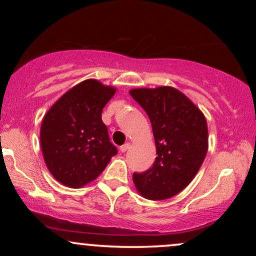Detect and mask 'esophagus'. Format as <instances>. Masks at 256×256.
Masks as SVG:
<instances>
[{
    "mask_svg": "<svg viewBox=\"0 0 256 256\" xmlns=\"http://www.w3.org/2000/svg\"><path fill=\"white\" fill-rule=\"evenodd\" d=\"M128 148H130V143H125L124 146H120V152H125L126 150H128Z\"/></svg>",
    "mask_w": 256,
    "mask_h": 256,
    "instance_id": "obj_1",
    "label": "esophagus"
}]
</instances>
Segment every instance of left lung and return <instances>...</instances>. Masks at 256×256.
Wrapping results in <instances>:
<instances>
[{"label":"left lung","instance_id":"1","mask_svg":"<svg viewBox=\"0 0 256 256\" xmlns=\"http://www.w3.org/2000/svg\"><path fill=\"white\" fill-rule=\"evenodd\" d=\"M130 95L150 119L158 155L150 168L134 173V186L146 198H173L190 184L207 154L204 113L171 86L132 89Z\"/></svg>","mask_w":256,"mask_h":256}]
</instances>
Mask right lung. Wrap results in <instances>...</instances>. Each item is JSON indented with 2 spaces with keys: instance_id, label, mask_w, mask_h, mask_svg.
I'll return each mask as SVG.
<instances>
[{
  "instance_id": "obj_1",
  "label": "right lung",
  "mask_w": 256,
  "mask_h": 256,
  "mask_svg": "<svg viewBox=\"0 0 256 256\" xmlns=\"http://www.w3.org/2000/svg\"><path fill=\"white\" fill-rule=\"evenodd\" d=\"M116 91L88 79L64 94L44 116L40 148L49 172L61 184L82 188L95 180L118 152L101 118Z\"/></svg>"
}]
</instances>
